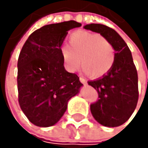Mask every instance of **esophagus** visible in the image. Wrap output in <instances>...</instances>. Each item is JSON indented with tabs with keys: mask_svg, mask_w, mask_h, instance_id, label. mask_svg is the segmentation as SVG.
Wrapping results in <instances>:
<instances>
[{
	"mask_svg": "<svg viewBox=\"0 0 148 148\" xmlns=\"http://www.w3.org/2000/svg\"><path fill=\"white\" fill-rule=\"evenodd\" d=\"M80 82H81L82 84H84V85H86V84H87V81L85 80L84 78H82V77H80Z\"/></svg>",
	"mask_w": 148,
	"mask_h": 148,
	"instance_id": "esophagus-1",
	"label": "esophagus"
}]
</instances>
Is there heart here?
I'll use <instances>...</instances> for the list:
<instances>
[{
    "instance_id": "obj_1",
    "label": "heart",
    "mask_w": 148,
    "mask_h": 148,
    "mask_svg": "<svg viewBox=\"0 0 148 148\" xmlns=\"http://www.w3.org/2000/svg\"><path fill=\"white\" fill-rule=\"evenodd\" d=\"M66 69L75 72L80 66L82 71L92 77H99L108 72L114 62V51L108 40L99 34L77 31L68 38V46L60 48Z\"/></svg>"
}]
</instances>
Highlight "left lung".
<instances>
[{"label": "left lung", "instance_id": "obj_1", "mask_svg": "<svg viewBox=\"0 0 148 148\" xmlns=\"http://www.w3.org/2000/svg\"><path fill=\"white\" fill-rule=\"evenodd\" d=\"M84 29L100 34L114 49V62L102 77L89 81L88 84L99 93V99L90 105L95 120L106 127L123 124L133 114L138 99V73L130 50L119 34L100 24H89Z\"/></svg>", "mask_w": 148, "mask_h": 148}]
</instances>
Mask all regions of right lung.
I'll return each instance as SVG.
<instances>
[{
  "label": "right lung",
  "mask_w": 148,
  "mask_h": 148,
  "mask_svg": "<svg viewBox=\"0 0 148 148\" xmlns=\"http://www.w3.org/2000/svg\"><path fill=\"white\" fill-rule=\"evenodd\" d=\"M81 25L73 20L44 25L28 37L21 49L18 102L27 119L36 126L55 125L66 111L68 101L83 86L77 75L65 69L60 54L67 32Z\"/></svg>",
  "instance_id": "1"
}]
</instances>
